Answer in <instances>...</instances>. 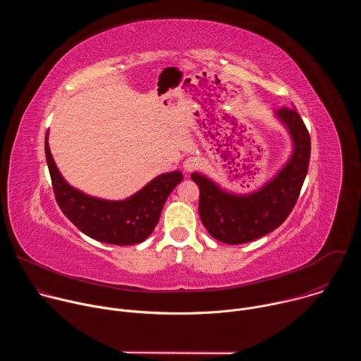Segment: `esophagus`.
<instances>
[{"mask_svg": "<svg viewBox=\"0 0 361 361\" xmlns=\"http://www.w3.org/2000/svg\"><path fill=\"white\" fill-rule=\"evenodd\" d=\"M183 167H184V171H192L195 167H197V161H195V159H187L185 161H184V164H183Z\"/></svg>", "mask_w": 361, "mask_h": 361, "instance_id": "34e87169", "label": "esophagus"}]
</instances>
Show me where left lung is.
Here are the masks:
<instances>
[{
  "mask_svg": "<svg viewBox=\"0 0 361 361\" xmlns=\"http://www.w3.org/2000/svg\"><path fill=\"white\" fill-rule=\"evenodd\" d=\"M276 114L290 131L294 151L280 173L259 191L235 195L207 177L191 174L200 188V219L210 235L221 243L243 244L271 233L286 221L297 202L310 163V134L294 109L283 107Z\"/></svg>",
  "mask_w": 361,
  "mask_h": 361,
  "instance_id": "obj_1",
  "label": "left lung"
}]
</instances>
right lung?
Wrapping results in <instances>:
<instances>
[{
	"label": "right lung",
	"instance_id": "1",
	"mask_svg": "<svg viewBox=\"0 0 361 361\" xmlns=\"http://www.w3.org/2000/svg\"><path fill=\"white\" fill-rule=\"evenodd\" d=\"M45 157L54 195L64 216L85 235L114 245L144 241L156 228L170 192L184 178L180 171L161 174L130 198L109 201L82 194L66 183L51 156L47 135Z\"/></svg>",
	"mask_w": 361,
	"mask_h": 361
}]
</instances>
